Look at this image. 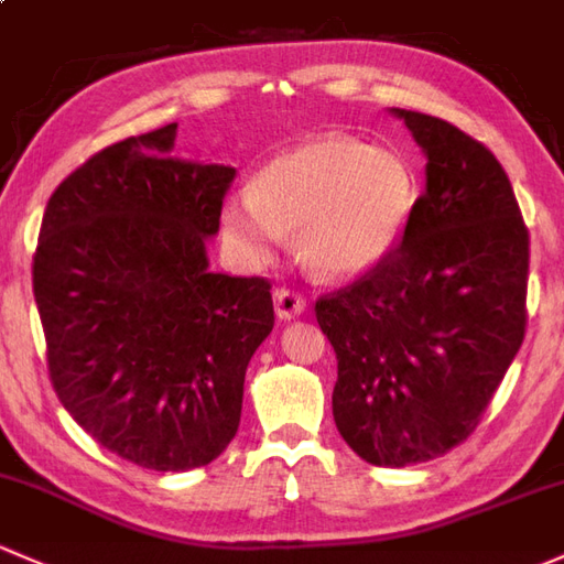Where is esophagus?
Instances as JSON below:
<instances>
[{"instance_id": "1", "label": "esophagus", "mask_w": 564, "mask_h": 564, "mask_svg": "<svg viewBox=\"0 0 564 564\" xmlns=\"http://www.w3.org/2000/svg\"><path fill=\"white\" fill-rule=\"evenodd\" d=\"M274 308H276V317L288 323V319H295V317H301V314H304L306 301L301 299L299 293H293V290L280 288L274 293Z\"/></svg>"}]
</instances>
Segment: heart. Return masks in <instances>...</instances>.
<instances>
[{"instance_id": "1", "label": "heart", "mask_w": 564, "mask_h": 564, "mask_svg": "<svg viewBox=\"0 0 564 564\" xmlns=\"http://www.w3.org/2000/svg\"><path fill=\"white\" fill-rule=\"evenodd\" d=\"M416 204L409 161L355 137H317L265 163L256 191L223 204V234L247 263L276 256L284 234L319 280H355L390 256Z\"/></svg>"}]
</instances>
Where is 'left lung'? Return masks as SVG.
I'll return each instance as SVG.
<instances>
[{
    "mask_svg": "<svg viewBox=\"0 0 564 564\" xmlns=\"http://www.w3.org/2000/svg\"><path fill=\"white\" fill-rule=\"evenodd\" d=\"M390 115L425 153V193L398 250L314 312L338 360V433L366 463L405 468L474 433L522 347L530 239L481 142L433 115Z\"/></svg>",
    "mask_w": 564,
    "mask_h": 564,
    "instance_id": "8db88e82",
    "label": "left lung"
}]
</instances>
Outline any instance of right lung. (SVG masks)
I'll return each instance as SVG.
<instances>
[{
	"label": "right lung",
	"instance_id": "add662e5",
	"mask_svg": "<svg viewBox=\"0 0 564 564\" xmlns=\"http://www.w3.org/2000/svg\"><path fill=\"white\" fill-rule=\"evenodd\" d=\"M177 123L129 137L47 202L34 301L58 401L105 449L161 474L209 465L241 420L274 328L269 282L209 269L236 169L174 153Z\"/></svg>",
	"mask_w": 564,
	"mask_h": 564
}]
</instances>
